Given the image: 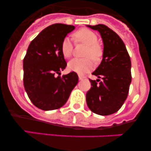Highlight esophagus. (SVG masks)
Returning a JSON list of instances; mask_svg holds the SVG:
<instances>
[{"label":"esophagus","mask_w":151,"mask_h":151,"mask_svg":"<svg viewBox=\"0 0 151 151\" xmlns=\"http://www.w3.org/2000/svg\"><path fill=\"white\" fill-rule=\"evenodd\" d=\"M78 78H79V80H83L85 79V78H86V76H82V75H79V76H78Z\"/></svg>","instance_id":"esophagus-1"}]
</instances>
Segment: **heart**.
<instances>
[{"label":"heart","instance_id":"b5f03b06","mask_svg":"<svg viewBox=\"0 0 151 151\" xmlns=\"http://www.w3.org/2000/svg\"><path fill=\"white\" fill-rule=\"evenodd\" d=\"M74 38L77 43H82L86 45L84 59H73L68 63V69L70 71L78 74H83L93 68V62L101 60L103 56L102 47L97 43V36L95 32L88 29H81L74 33ZM61 52L65 58L68 59L72 56L73 50V42L69 38H65L61 43ZM90 58H89V57Z\"/></svg>","mask_w":151,"mask_h":151}]
</instances>
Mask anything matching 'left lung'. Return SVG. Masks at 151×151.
<instances>
[{"mask_svg":"<svg viewBox=\"0 0 151 151\" xmlns=\"http://www.w3.org/2000/svg\"><path fill=\"white\" fill-rule=\"evenodd\" d=\"M97 30L104 41V54L100 66L89 78L91 87L86 94V102L93 113L107 116L118 111L128 97L132 82L131 60L125 45L114 31L105 25L88 26Z\"/></svg>","mask_w":151,"mask_h":151,"instance_id":"left-lung-1","label":"left lung"}]
</instances>
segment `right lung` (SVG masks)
<instances>
[{
    "label": "right lung",
    "mask_w": 151,
    "mask_h": 151,
    "mask_svg": "<svg viewBox=\"0 0 151 151\" xmlns=\"http://www.w3.org/2000/svg\"><path fill=\"white\" fill-rule=\"evenodd\" d=\"M71 25L56 23L42 30L31 41L23 59V85L28 97L36 107L53 110L63 106L78 82L76 73L60 76L66 67L61 43Z\"/></svg>",
    "instance_id": "add662e5"
}]
</instances>
